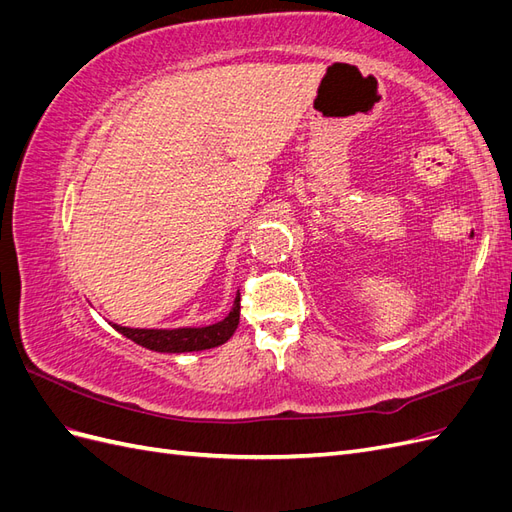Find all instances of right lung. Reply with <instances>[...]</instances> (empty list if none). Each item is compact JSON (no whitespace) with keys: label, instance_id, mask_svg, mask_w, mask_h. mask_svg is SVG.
I'll use <instances>...</instances> for the list:
<instances>
[{"label":"right lung","instance_id":"add662e5","mask_svg":"<svg viewBox=\"0 0 512 512\" xmlns=\"http://www.w3.org/2000/svg\"><path fill=\"white\" fill-rule=\"evenodd\" d=\"M239 314H241V294H237L235 305H232L230 314L215 322L209 324V327H200V329H128V327H119V324H113V327L132 339L134 344L149 348L153 352H198V350H207L222 346L224 342L232 337V333L239 327Z\"/></svg>","mask_w":512,"mask_h":512}]
</instances>
